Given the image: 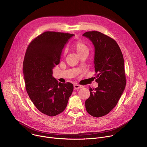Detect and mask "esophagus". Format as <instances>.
Wrapping results in <instances>:
<instances>
[{
	"instance_id": "1",
	"label": "esophagus",
	"mask_w": 147,
	"mask_h": 147,
	"mask_svg": "<svg viewBox=\"0 0 147 147\" xmlns=\"http://www.w3.org/2000/svg\"><path fill=\"white\" fill-rule=\"evenodd\" d=\"M84 86H81V85H79V84H75L74 85V88L75 89H78V88H83Z\"/></svg>"
}]
</instances>
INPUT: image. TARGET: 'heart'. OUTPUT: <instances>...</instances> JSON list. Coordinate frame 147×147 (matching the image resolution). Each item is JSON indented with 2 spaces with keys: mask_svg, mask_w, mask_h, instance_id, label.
I'll return each mask as SVG.
<instances>
[{
  "mask_svg": "<svg viewBox=\"0 0 147 147\" xmlns=\"http://www.w3.org/2000/svg\"><path fill=\"white\" fill-rule=\"evenodd\" d=\"M74 47L79 55L85 51H88V49L87 45L85 44H84V42H82L81 40H77L74 44ZM66 53V50L65 49L63 51V54L65 55Z\"/></svg>",
  "mask_w": 147,
  "mask_h": 147,
  "instance_id": "obj_1",
  "label": "heart"
}]
</instances>
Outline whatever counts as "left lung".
Here are the masks:
<instances>
[{"label": "left lung", "mask_w": 147, "mask_h": 147, "mask_svg": "<svg viewBox=\"0 0 147 147\" xmlns=\"http://www.w3.org/2000/svg\"><path fill=\"white\" fill-rule=\"evenodd\" d=\"M95 47V81L98 87H90V96L86 100L87 112L95 117L108 114L117 105L126 84L124 59L120 47L110 36L98 31L82 35Z\"/></svg>", "instance_id": "obj_1"}]
</instances>
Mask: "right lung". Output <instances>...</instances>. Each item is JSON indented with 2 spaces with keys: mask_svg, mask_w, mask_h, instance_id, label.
<instances>
[{
  "mask_svg": "<svg viewBox=\"0 0 147 147\" xmlns=\"http://www.w3.org/2000/svg\"><path fill=\"white\" fill-rule=\"evenodd\" d=\"M73 35L46 31L34 38L26 50L23 61L26 91L35 107L49 116L59 115L66 109L73 91L71 83L58 82L52 76L63 49Z\"/></svg>",
  "mask_w": 147,
  "mask_h": 147,
  "instance_id": "1",
  "label": "right lung"
}]
</instances>
